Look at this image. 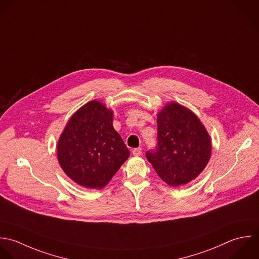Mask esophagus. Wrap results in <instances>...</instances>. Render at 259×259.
<instances>
[{
  "label": "esophagus",
  "mask_w": 259,
  "mask_h": 259,
  "mask_svg": "<svg viewBox=\"0 0 259 259\" xmlns=\"http://www.w3.org/2000/svg\"><path fill=\"white\" fill-rule=\"evenodd\" d=\"M141 152H142V149H141L140 147L134 148V149L132 150V153H133V155H134V156H139V155L141 154Z\"/></svg>",
  "instance_id": "obj_1"
}]
</instances>
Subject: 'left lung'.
Segmentation results:
<instances>
[{"label": "left lung", "instance_id": "8db88e82", "mask_svg": "<svg viewBox=\"0 0 259 259\" xmlns=\"http://www.w3.org/2000/svg\"><path fill=\"white\" fill-rule=\"evenodd\" d=\"M211 151L210 136L198 117L171 103L158 114L157 144L146 152V158L166 184L177 187L203 171Z\"/></svg>", "mask_w": 259, "mask_h": 259}]
</instances>
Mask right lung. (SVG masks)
Instances as JSON below:
<instances>
[{
  "label": "right lung",
  "instance_id": "obj_1",
  "mask_svg": "<svg viewBox=\"0 0 259 259\" xmlns=\"http://www.w3.org/2000/svg\"><path fill=\"white\" fill-rule=\"evenodd\" d=\"M130 152L113 127V113L98 101L81 107L68 121L57 144L58 161L76 184L105 187Z\"/></svg>",
  "mask_w": 259,
  "mask_h": 259
}]
</instances>
